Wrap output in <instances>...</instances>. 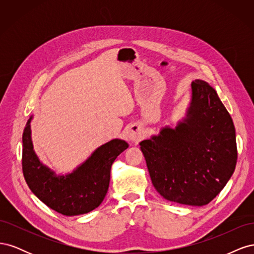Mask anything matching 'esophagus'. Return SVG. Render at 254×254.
Masks as SVG:
<instances>
[{
  "label": "esophagus",
  "mask_w": 254,
  "mask_h": 254,
  "mask_svg": "<svg viewBox=\"0 0 254 254\" xmlns=\"http://www.w3.org/2000/svg\"><path fill=\"white\" fill-rule=\"evenodd\" d=\"M128 137L130 141H133V142H137L140 141L142 137H143V133L139 128H136L135 130H132V131H130V133L128 134Z\"/></svg>",
  "instance_id": "1"
}]
</instances>
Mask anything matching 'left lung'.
<instances>
[{"mask_svg": "<svg viewBox=\"0 0 254 254\" xmlns=\"http://www.w3.org/2000/svg\"><path fill=\"white\" fill-rule=\"evenodd\" d=\"M153 187L168 201L205 205L234 173L233 121L209 83L191 82L187 118L140 143Z\"/></svg>", "mask_w": 254, "mask_h": 254, "instance_id": "left-lung-1", "label": "left lung"}]
</instances>
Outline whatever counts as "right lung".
I'll list each match as a JSON object with an SVG mask.
<instances>
[{"instance_id": "right-lung-1", "label": "right lung", "mask_w": 254, "mask_h": 254, "mask_svg": "<svg viewBox=\"0 0 254 254\" xmlns=\"http://www.w3.org/2000/svg\"><path fill=\"white\" fill-rule=\"evenodd\" d=\"M32 118L27 121L22 136V170L30 190L52 210L65 216L96 209L108 191L112 163L128 148V144L114 139L98 147L71 174L57 176L40 162L34 151Z\"/></svg>"}]
</instances>
